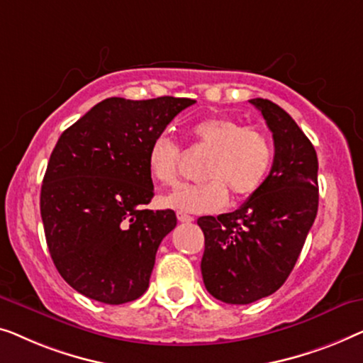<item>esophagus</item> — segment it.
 <instances>
[{"instance_id": "esophagus-1", "label": "esophagus", "mask_w": 363, "mask_h": 363, "mask_svg": "<svg viewBox=\"0 0 363 363\" xmlns=\"http://www.w3.org/2000/svg\"><path fill=\"white\" fill-rule=\"evenodd\" d=\"M176 216H177V220H179V222H192V220H194V218H192L191 216H187L186 212H181V211L177 212Z\"/></svg>"}]
</instances>
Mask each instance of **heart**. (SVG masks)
I'll use <instances>...</instances> for the list:
<instances>
[{"label":"heart","mask_w":363,"mask_h":363,"mask_svg":"<svg viewBox=\"0 0 363 363\" xmlns=\"http://www.w3.org/2000/svg\"><path fill=\"white\" fill-rule=\"evenodd\" d=\"M197 146L211 150L203 176L207 181L181 184L162 197L166 207L181 212H217L228 202V189L237 197L258 191L273 164V146L257 128L243 126L228 116H208L189 128ZM181 147L169 135H157L146 152L147 174L161 186L179 179Z\"/></svg>","instance_id":"b5f03b06"}]
</instances>
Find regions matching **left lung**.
<instances>
[{
  "label": "left lung",
  "instance_id": "left-lung-1",
  "mask_svg": "<svg viewBox=\"0 0 363 363\" xmlns=\"http://www.w3.org/2000/svg\"><path fill=\"white\" fill-rule=\"evenodd\" d=\"M273 133L274 160L242 207L197 220L206 237L201 263L208 293L250 304L279 289L298 262L318 216V155L313 143L273 101L252 99Z\"/></svg>",
  "mask_w": 363,
  "mask_h": 363
}]
</instances>
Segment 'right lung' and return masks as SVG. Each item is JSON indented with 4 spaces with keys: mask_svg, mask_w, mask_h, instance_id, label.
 I'll return each instance as SVG.
<instances>
[{
    "mask_svg": "<svg viewBox=\"0 0 363 363\" xmlns=\"http://www.w3.org/2000/svg\"><path fill=\"white\" fill-rule=\"evenodd\" d=\"M194 104L111 96L60 135L40 187V217L55 268L80 294L123 304L150 286L157 248L177 218L169 208H145L155 196L147 146Z\"/></svg>",
    "mask_w": 363,
    "mask_h": 363,
    "instance_id": "right-lung-1",
    "label": "right lung"
}]
</instances>
